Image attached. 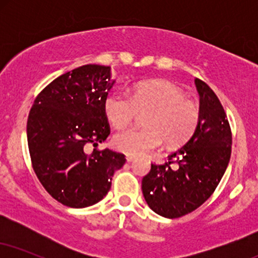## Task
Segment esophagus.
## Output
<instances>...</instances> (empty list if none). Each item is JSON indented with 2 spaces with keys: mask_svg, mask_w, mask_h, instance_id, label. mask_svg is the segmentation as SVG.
Segmentation results:
<instances>
[{
  "mask_svg": "<svg viewBox=\"0 0 258 258\" xmlns=\"http://www.w3.org/2000/svg\"><path fill=\"white\" fill-rule=\"evenodd\" d=\"M126 160L127 162H133L136 160V156H132V155H127L126 156Z\"/></svg>",
  "mask_w": 258,
  "mask_h": 258,
  "instance_id": "1",
  "label": "esophagus"
}]
</instances>
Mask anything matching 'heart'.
Listing matches in <instances>:
<instances>
[{
    "label": "heart",
    "mask_w": 258,
    "mask_h": 258,
    "mask_svg": "<svg viewBox=\"0 0 258 258\" xmlns=\"http://www.w3.org/2000/svg\"><path fill=\"white\" fill-rule=\"evenodd\" d=\"M139 114L144 116L146 128L119 132L112 144L127 155H142L156 149L162 141L177 147L193 135L200 119L199 105L186 98L185 93L166 80L141 82L131 97L114 93L105 102V114L116 128L128 126Z\"/></svg>",
    "instance_id": "heart-1"
}]
</instances>
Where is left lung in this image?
<instances>
[{
  "mask_svg": "<svg viewBox=\"0 0 258 258\" xmlns=\"http://www.w3.org/2000/svg\"><path fill=\"white\" fill-rule=\"evenodd\" d=\"M195 86L200 119L193 136L164 165L152 164L142 179L147 204L166 218L182 217L203 205L221 182L232 153V131L220 99L200 79ZM171 163L177 166L172 169Z\"/></svg>",
  "mask_w": 258,
  "mask_h": 258,
  "instance_id": "left-lung-1",
  "label": "left lung"
}]
</instances>
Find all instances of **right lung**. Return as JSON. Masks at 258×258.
<instances>
[{"label":"right lung","mask_w":258,"mask_h":258,"mask_svg":"<svg viewBox=\"0 0 258 258\" xmlns=\"http://www.w3.org/2000/svg\"><path fill=\"white\" fill-rule=\"evenodd\" d=\"M110 67L87 64L60 75L43 88L29 112L26 135L32 168L53 199L81 209L108 194L111 177L126 162L110 149L86 147L110 133L105 114L114 85Z\"/></svg>","instance_id":"obj_1"}]
</instances>
